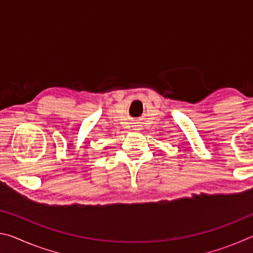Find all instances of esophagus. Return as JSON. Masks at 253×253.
<instances>
[{"label":"esophagus","instance_id":"1","mask_svg":"<svg viewBox=\"0 0 253 253\" xmlns=\"http://www.w3.org/2000/svg\"><path fill=\"white\" fill-rule=\"evenodd\" d=\"M132 127H135V128H136V126H132Z\"/></svg>","mask_w":253,"mask_h":253}]
</instances>
